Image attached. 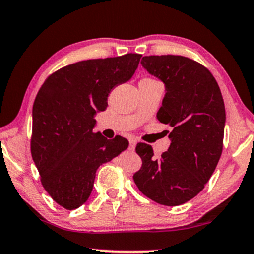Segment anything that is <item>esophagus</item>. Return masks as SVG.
<instances>
[{
  "instance_id": "obj_1",
  "label": "esophagus",
  "mask_w": 254,
  "mask_h": 254,
  "mask_svg": "<svg viewBox=\"0 0 254 254\" xmlns=\"http://www.w3.org/2000/svg\"><path fill=\"white\" fill-rule=\"evenodd\" d=\"M135 144H137V141H135V139H133V138L128 139V149H130V151H134Z\"/></svg>"
}]
</instances>
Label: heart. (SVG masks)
Returning <instances> with one entry per match:
<instances>
[{"label": "heart", "instance_id": "heart-1", "mask_svg": "<svg viewBox=\"0 0 254 254\" xmlns=\"http://www.w3.org/2000/svg\"><path fill=\"white\" fill-rule=\"evenodd\" d=\"M146 79H149V78H146Z\"/></svg>", "mask_w": 254, "mask_h": 254}]
</instances>
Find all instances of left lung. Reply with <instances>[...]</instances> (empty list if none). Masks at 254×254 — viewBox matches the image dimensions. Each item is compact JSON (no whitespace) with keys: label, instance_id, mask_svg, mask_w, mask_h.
<instances>
[{"label":"left lung","instance_id":"8db88e82","mask_svg":"<svg viewBox=\"0 0 254 254\" xmlns=\"http://www.w3.org/2000/svg\"><path fill=\"white\" fill-rule=\"evenodd\" d=\"M142 66L166 86L156 119L173 127L171 144L155 159L151 145L138 142L141 168L133 175L153 201L178 206L194 198L215 170L223 148L226 109L210 71L181 55L144 56Z\"/></svg>","mask_w":254,"mask_h":254}]
</instances>
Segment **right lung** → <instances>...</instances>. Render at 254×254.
I'll use <instances>...</instances> for the list:
<instances>
[{
    "label": "right lung",
    "instance_id": "right-lung-1",
    "mask_svg": "<svg viewBox=\"0 0 254 254\" xmlns=\"http://www.w3.org/2000/svg\"><path fill=\"white\" fill-rule=\"evenodd\" d=\"M140 54L80 61L52 73L33 103L31 153L42 187L72 210L90 197L96 169L127 149L128 141L94 133V115L110 91L137 70Z\"/></svg>",
    "mask_w": 254,
    "mask_h": 254
}]
</instances>
